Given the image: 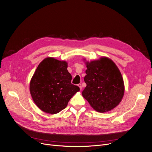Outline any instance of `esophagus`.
I'll list each match as a JSON object with an SVG mask.
<instances>
[{"label":"esophagus","mask_w":152,"mask_h":152,"mask_svg":"<svg viewBox=\"0 0 152 152\" xmlns=\"http://www.w3.org/2000/svg\"><path fill=\"white\" fill-rule=\"evenodd\" d=\"M77 86L79 87V88H80V90H81V89H82V88H83L81 84H77Z\"/></svg>","instance_id":"34e87169"}]
</instances>
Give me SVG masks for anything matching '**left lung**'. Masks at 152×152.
<instances>
[{"instance_id": "left-lung-1", "label": "left lung", "mask_w": 152, "mask_h": 152, "mask_svg": "<svg viewBox=\"0 0 152 152\" xmlns=\"http://www.w3.org/2000/svg\"><path fill=\"white\" fill-rule=\"evenodd\" d=\"M87 86L83 97L97 111L104 113L116 107L124 95L122 75L115 63L107 57L86 63Z\"/></svg>"}]
</instances>
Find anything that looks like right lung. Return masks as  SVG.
I'll list each match as a JSON object with an SVG mask.
<instances>
[{"instance_id":"add662e5","label":"right lung","mask_w":152,"mask_h":152,"mask_svg":"<svg viewBox=\"0 0 152 152\" xmlns=\"http://www.w3.org/2000/svg\"><path fill=\"white\" fill-rule=\"evenodd\" d=\"M66 61L48 57L39 63L30 82V93L36 105L47 113L65 109L80 89L71 84Z\"/></svg>"}]
</instances>
